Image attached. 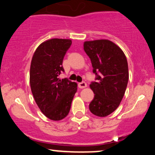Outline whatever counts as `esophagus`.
I'll list each match as a JSON object with an SVG mask.
<instances>
[{
  "mask_svg": "<svg viewBox=\"0 0 155 155\" xmlns=\"http://www.w3.org/2000/svg\"><path fill=\"white\" fill-rule=\"evenodd\" d=\"M78 87H79L80 88H86V87H87L86 83H85V82H81V83H78Z\"/></svg>",
  "mask_w": 155,
  "mask_h": 155,
  "instance_id": "34e87169",
  "label": "esophagus"
}]
</instances>
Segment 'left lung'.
Returning a JSON list of instances; mask_svg holds the SVG:
<instances>
[{"label":"left lung","mask_w":155,"mask_h":155,"mask_svg":"<svg viewBox=\"0 0 155 155\" xmlns=\"http://www.w3.org/2000/svg\"><path fill=\"white\" fill-rule=\"evenodd\" d=\"M83 47L96 75V82L90 85L95 95L89 110L98 117H106L119 107L124 96L129 78L126 56L109 40L85 41Z\"/></svg>","instance_id":"8db88e82"}]
</instances>
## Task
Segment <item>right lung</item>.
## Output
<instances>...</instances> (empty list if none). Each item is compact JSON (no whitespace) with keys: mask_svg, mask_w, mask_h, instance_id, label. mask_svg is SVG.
I'll return each instance as SVG.
<instances>
[{"mask_svg":"<svg viewBox=\"0 0 155 155\" xmlns=\"http://www.w3.org/2000/svg\"><path fill=\"white\" fill-rule=\"evenodd\" d=\"M71 44L70 39L48 40L38 47L31 61L30 83L35 101L45 117L54 121L67 117L77 92V83L59 78L64 72L63 59Z\"/></svg>","mask_w":155,"mask_h":155,"instance_id":"1","label":"right lung"}]
</instances>
